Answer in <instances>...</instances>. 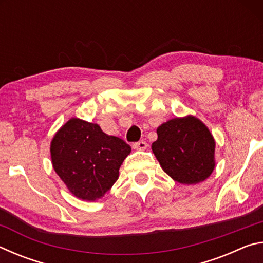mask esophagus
<instances>
[{
	"label": "esophagus",
	"mask_w": 263,
	"mask_h": 263,
	"mask_svg": "<svg viewBox=\"0 0 263 263\" xmlns=\"http://www.w3.org/2000/svg\"><path fill=\"white\" fill-rule=\"evenodd\" d=\"M147 146H148L147 142L144 141V140H141V141L135 142V144H133V148L137 149V151H144V149L147 148Z\"/></svg>",
	"instance_id": "34e87169"
}]
</instances>
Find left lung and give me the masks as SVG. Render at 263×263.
Listing matches in <instances>:
<instances>
[{
	"label": "left lung",
	"mask_w": 263,
	"mask_h": 263,
	"mask_svg": "<svg viewBox=\"0 0 263 263\" xmlns=\"http://www.w3.org/2000/svg\"><path fill=\"white\" fill-rule=\"evenodd\" d=\"M152 151L163 172L182 184H197L216 166V141L201 119L188 115L169 119L157 128Z\"/></svg>",
	"instance_id": "left-lung-1"
}]
</instances>
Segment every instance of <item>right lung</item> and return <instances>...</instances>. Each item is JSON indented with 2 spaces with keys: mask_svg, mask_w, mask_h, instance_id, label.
<instances>
[{
  "mask_svg": "<svg viewBox=\"0 0 263 263\" xmlns=\"http://www.w3.org/2000/svg\"><path fill=\"white\" fill-rule=\"evenodd\" d=\"M50 152L53 169L70 193L95 202L118 180L131 147L121 138L106 135L99 124L74 117L57 131Z\"/></svg>",
  "mask_w": 263,
  "mask_h": 263,
  "instance_id": "1",
  "label": "right lung"
}]
</instances>
